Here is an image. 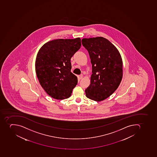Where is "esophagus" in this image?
<instances>
[{
  "label": "esophagus",
  "mask_w": 157,
  "mask_h": 157,
  "mask_svg": "<svg viewBox=\"0 0 157 157\" xmlns=\"http://www.w3.org/2000/svg\"><path fill=\"white\" fill-rule=\"evenodd\" d=\"M83 77V75H79V78H80V79H82V78Z\"/></svg>",
  "instance_id": "obj_1"
}]
</instances>
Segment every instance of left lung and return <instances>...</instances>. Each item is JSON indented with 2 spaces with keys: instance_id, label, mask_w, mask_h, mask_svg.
I'll list each match as a JSON object with an SVG mask.
<instances>
[{
  "instance_id": "obj_1",
  "label": "left lung",
  "mask_w": 157,
  "mask_h": 157,
  "mask_svg": "<svg viewBox=\"0 0 157 157\" xmlns=\"http://www.w3.org/2000/svg\"><path fill=\"white\" fill-rule=\"evenodd\" d=\"M92 65L90 84L85 89L88 98L101 101L110 96L120 85L123 77V61L117 48L104 37L83 38Z\"/></svg>"
}]
</instances>
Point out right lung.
<instances>
[{
    "label": "right lung",
    "mask_w": 157,
    "mask_h": 157,
    "mask_svg": "<svg viewBox=\"0 0 157 157\" xmlns=\"http://www.w3.org/2000/svg\"><path fill=\"white\" fill-rule=\"evenodd\" d=\"M81 39H58L40 48L35 61L36 75L41 86L53 99L64 100L71 96L78 83L71 72V58L80 48Z\"/></svg>",
    "instance_id": "obj_1"
}]
</instances>
